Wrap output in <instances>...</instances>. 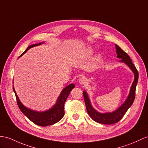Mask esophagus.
<instances>
[{
	"label": "esophagus",
	"mask_w": 148,
	"mask_h": 148,
	"mask_svg": "<svg viewBox=\"0 0 148 148\" xmlns=\"http://www.w3.org/2000/svg\"><path fill=\"white\" fill-rule=\"evenodd\" d=\"M79 83H80L81 85H85L87 83V80H86L85 77H82L79 79Z\"/></svg>",
	"instance_id": "1"
}]
</instances>
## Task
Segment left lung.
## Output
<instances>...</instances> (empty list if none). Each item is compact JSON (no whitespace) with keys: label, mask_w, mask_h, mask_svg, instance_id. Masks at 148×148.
<instances>
[{"label":"left lung","mask_w":148,"mask_h":148,"mask_svg":"<svg viewBox=\"0 0 148 148\" xmlns=\"http://www.w3.org/2000/svg\"><path fill=\"white\" fill-rule=\"evenodd\" d=\"M116 53L117 57L121 60L119 61L120 62H123L125 64L131 68V70L132 71L134 74V80L133 82L132 86L131 87L130 92L127 97V99L125 100L124 103L122 105L119 107L117 110L112 112H107V113H100L97 112L96 110L93 109V107L91 105L90 100L89 99L87 93L86 91H84V97L85 103V106L86 108V110L89 114V116L93 121H95L97 122H99L100 124H113L117 123L121 119L124 117V114L127 111L129 108L130 107L132 103L134 102L136 95V85L138 84L139 74L138 71L137 70L136 68L132 63V60L130 58V57L127 55V53L124 52L119 46L116 45Z\"/></svg>","instance_id":"left-lung-1"}]
</instances>
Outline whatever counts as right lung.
I'll return each mask as SVG.
<instances>
[{"label": "right lung", "mask_w": 148, "mask_h": 148, "mask_svg": "<svg viewBox=\"0 0 148 148\" xmlns=\"http://www.w3.org/2000/svg\"><path fill=\"white\" fill-rule=\"evenodd\" d=\"M42 43L43 42H39L38 44L32 45L27 47L26 51L21 54L19 58H20L21 56H23L24 54L25 53H26L27 50L31 48H32V47L36 46H39L42 44ZM74 87L75 85L73 84H70L69 85L66 86V87L63 90L62 92H61L55 105L53 107H51L50 109L44 112L34 111L25 107L23 104L21 102L20 100L19 99V97H17L16 94V92L15 91V89L14 88V86L13 90L14 93H15L17 105L21 111L29 119L35 124L39 126H42V127H45V126L53 125L56 123V122L60 121L63 118L64 114V103H65L67 97L69 95L71 90Z\"/></svg>", "instance_id": "right-lung-1"}]
</instances>
